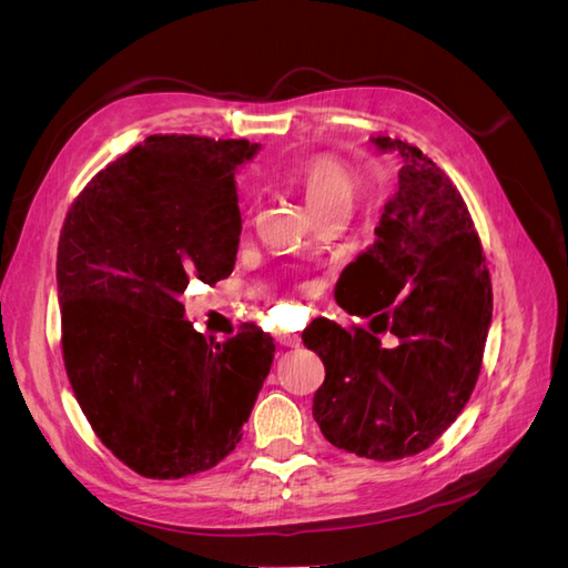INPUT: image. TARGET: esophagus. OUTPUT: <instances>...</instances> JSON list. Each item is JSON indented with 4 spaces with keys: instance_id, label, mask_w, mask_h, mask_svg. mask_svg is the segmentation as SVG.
I'll return each instance as SVG.
<instances>
[{
    "instance_id": "esophagus-1",
    "label": "esophagus",
    "mask_w": 568,
    "mask_h": 568,
    "mask_svg": "<svg viewBox=\"0 0 568 568\" xmlns=\"http://www.w3.org/2000/svg\"><path fill=\"white\" fill-rule=\"evenodd\" d=\"M274 338H277L282 346H288V348H296L301 343V336L291 334V332H277V334H274Z\"/></svg>"
}]
</instances>
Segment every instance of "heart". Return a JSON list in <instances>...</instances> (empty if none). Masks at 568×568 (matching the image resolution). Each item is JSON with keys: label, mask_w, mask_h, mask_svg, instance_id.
<instances>
[{"label": "heart", "mask_w": 568, "mask_h": 568, "mask_svg": "<svg viewBox=\"0 0 568 568\" xmlns=\"http://www.w3.org/2000/svg\"><path fill=\"white\" fill-rule=\"evenodd\" d=\"M291 180L303 192V199L315 215L334 209H351L357 196V175L353 170L332 156H317L298 165Z\"/></svg>", "instance_id": "heart-1"}]
</instances>
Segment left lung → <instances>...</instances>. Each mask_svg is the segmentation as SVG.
<instances>
[{"label": "left lung", "mask_w": 568, "mask_h": 568, "mask_svg": "<svg viewBox=\"0 0 568 568\" xmlns=\"http://www.w3.org/2000/svg\"><path fill=\"white\" fill-rule=\"evenodd\" d=\"M398 189L386 201L374 244L341 274L338 305L369 317L372 332L313 322L303 343L324 363L313 417L324 438L359 457L390 462L434 445L476 386L493 317V286L478 234L450 178L390 136ZM390 331L399 346L384 349Z\"/></svg>", "instance_id": "1"}]
</instances>
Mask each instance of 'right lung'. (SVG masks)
<instances>
[{
	"instance_id": "1",
	"label": "right lung",
	"mask_w": 568,
	"mask_h": 568,
	"mask_svg": "<svg viewBox=\"0 0 568 568\" xmlns=\"http://www.w3.org/2000/svg\"><path fill=\"white\" fill-rule=\"evenodd\" d=\"M246 140L151 134L82 189L65 215L57 284L75 398L101 443L146 478L215 467L242 440L274 359L255 324L225 343L184 320L189 280L234 270Z\"/></svg>"
}]
</instances>
